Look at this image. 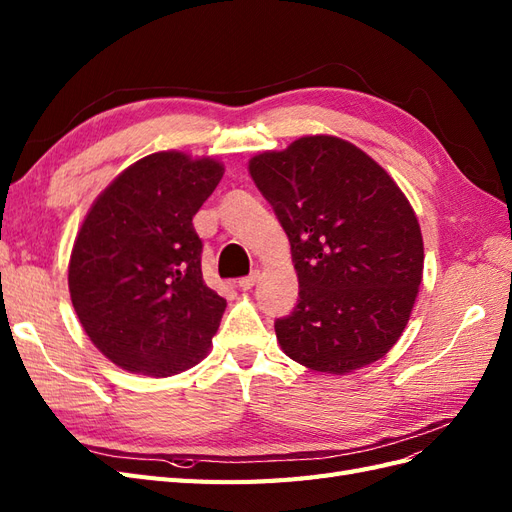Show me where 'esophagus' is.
<instances>
[{"instance_id":"obj_1","label":"esophagus","mask_w":512,"mask_h":512,"mask_svg":"<svg viewBox=\"0 0 512 512\" xmlns=\"http://www.w3.org/2000/svg\"><path fill=\"white\" fill-rule=\"evenodd\" d=\"M258 277H260V273H258V271H254L252 275L241 277V280L237 282V286H239L241 290H252V288H254V284L258 282Z\"/></svg>"}]
</instances>
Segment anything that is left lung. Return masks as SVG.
<instances>
[{
  "mask_svg": "<svg viewBox=\"0 0 512 512\" xmlns=\"http://www.w3.org/2000/svg\"><path fill=\"white\" fill-rule=\"evenodd\" d=\"M247 170L284 226L299 303L275 322L286 356L346 376L404 333L423 282L421 224L395 179L363 149L309 134Z\"/></svg>",
  "mask_w": 512,
  "mask_h": 512,
  "instance_id": "obj_1",
  "label": "left lung"
}]
</instances>
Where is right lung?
<instances>
[{"instance_id":"add662e5","label":"right lung","mask_w":512,"mask_h":512,"mask_svg":"<svg viewBox=\"0 0 512 512\" xmlns=\"http://www.w3.org/2000/svg\"><path fill=\"white\" fill-rule=\"evenodd\" d=\"M222 177L209 156L149 153L106 185L76 232L74 312L91 344L130 374L168 378L209 354L226 301L203 280L192 218Z\"/></svg>"}]
</instances>
